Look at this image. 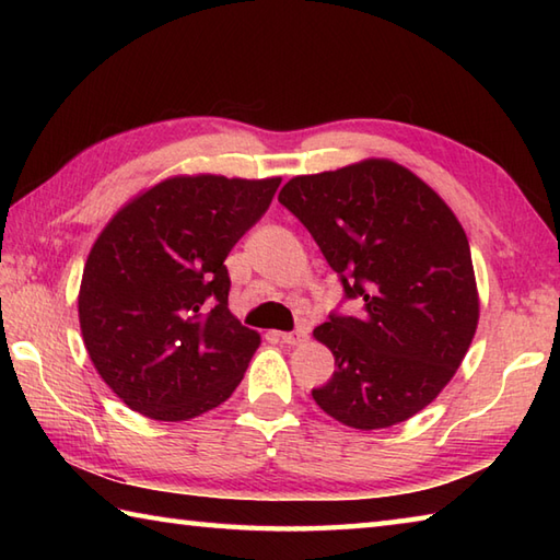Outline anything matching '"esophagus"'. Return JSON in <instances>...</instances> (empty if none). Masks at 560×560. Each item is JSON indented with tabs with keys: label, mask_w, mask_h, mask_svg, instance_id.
<instances>
[{
	"label": "esophagus",
	"mask_w": 560,
	"mask_h": 560,
	"mask_svg": "<svg viewBox=\"0 0 560 560\" xmlns=\"http://www.w3.org/2000/svg\"><path fill=\"white\" fill-rule=\"evenodd\" d=\"M281 341L289 343V347H301V343L307 341V331L305 329H295V331H281Z\"/></svg>",
	"instance_id": "34e87169"
}]
</instances>
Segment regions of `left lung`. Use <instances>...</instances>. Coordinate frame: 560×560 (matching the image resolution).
Wrapping results in <instances>:
<instances>
[{
  "label": "left lung",
  "mask_w": 560,
  "mask_h": 560,
  "mask_svg": "<svg viewBox=\"0 0 560 560\" xmlns=\"http://www.w3.org/2000/svg\"><path fill=\"white\" fill-rule=\"evenodd\" d=\"M279 201L305 225L361 317L329 315L313 337L335 375L317 407L359 431L411 419L457 373L479 325L469 241L419 175L387 159L295 175Z\"/></svg>",
  "instance_id": "1"
}]
</instances>
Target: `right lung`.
Here are the masks:
<instances>
[{"instance_id":"right-lung-1","label":"right lung","mask_w":560,"mask_h":560,"mask_svg":"<svg viewBox=\"0 0 560 560\" xmlns=\"http://www.w3.org/2000/svg\"><path fill=\"white\" fill-rule=\"evenodd\" d=\"M281 177L173 175L139 192L93 243L79 289L83 347L103 383L153 421L233 395L259 335L229 311L225 257Z\"/></svg>"}]
</instances>
